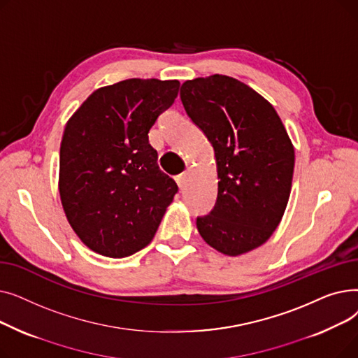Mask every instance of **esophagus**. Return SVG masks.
Here are the masks:
<instances>
[{
    "label": "esophagus",
    "mask_w": 358,
    "mask_h": 358,
    "mask_svg": "<svg viewBox=\"0 0 358 358\" xmlns=\"http://www.w3.org/2000/svg\"><path fill=\"white\" fill-rule=\"evenodd\" d=\"M187 180H189V173H187V171H184V173H181V174H178V176L176 177V181H177V184H178V187H180L181 190L185 187Z\"/></svg>",
    "instance_id": "1"
}]
</instances>
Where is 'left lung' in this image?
<instances>
[{
	"label": "left lung",
	"mask_w": 358,
	"mask_h": 358,
	"mask_svg": "<svg viewBox=\"0 0 358 358\" xmlns=\"http://www.w3.org/2000/svg\"><path fill=\"white\" fill-rule=\"evenodd\" d=\"M180 97L217 165L216 203L197 217V229L222 254L248 252L271 236L286 210L294 168L290 138L266 99L227 75L185 81Z\"/></svg>",
	"instance_id": "left-lung-1"
}]
</instances>
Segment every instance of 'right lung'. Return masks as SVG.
Wrapping results in <instances>:
<instances>
[{
  "mask_svg": "<svg viewBox=\"0 0 358 358\" xmlns=\"http://www.w3.org/2000/svg\"><path fill=\"white\" fill-rule=\"evenodd\" d=\"M178 90L176 80H124L94 91L66 123L59 193L90 250L123 258L152 241L178 187L159 169L148 134Z\"/></svg>",
  "mask_w": 358,
  "mask_h": 358,
  "instance_id": "1",
  "label": "right lung"
}]
</instances>
